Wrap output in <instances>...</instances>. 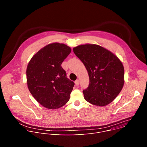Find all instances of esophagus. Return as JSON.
I'll use <instances>...</instances> for the list:
<instances>
[{
	"mask_svg": "<svg viewBox=\"0 0 147 147\" xmlns=\"http://www.w3.org/2000/svg\"><path fill=\"white\" fill-rule=\"evenodd\" d=\"M79 84H80V80H77L75 81V84L77 86H78L79 85Z\"/></svg>",
	"mask_w": 147,
	"mask_h": 147,
	"instance_id": "esophagus-1",
	"label": "esophagus"
}]
</instances>
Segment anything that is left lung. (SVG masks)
Listing matches in <instances>:
<instances>
[{
    "instance_id": "left-lung-1",
    "label": "left lung",
    "mask_w": 147,
    "mask_h": 147,
    "mask_svg": "<svg viewBox=\"0 0 147 147\" xmlns=\"http://www.w3.org/2000/svg\"><path fill=\"white\" fill-rule=\"evenodd\" d=\"M73 52L89 76V86L83 91L86 100L99 107L111 103L123 87L124 70L121 61L111 51L95 44L78 45Z\"/></svg>"
}]
</instances>
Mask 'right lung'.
I'll use <instances>...</instances> for the list:
<instances>
[{"mask_svg": "<svg viewBox=\"0 0 147 147\" xmlns=\"http://www.w3.org/2000/svg\"><path fill=\"white\" fill-rule=\"evenodd\" d=\"M71 51L70 47L64 44H50L36 53L28 63V90L46 108L58 109L69 100L74 83L66 77L61 65Z\"/></svg>", "mask_w": 147, "mask_h": 147, "instance_id": "1", "label": "right lung"}]
</instances>
